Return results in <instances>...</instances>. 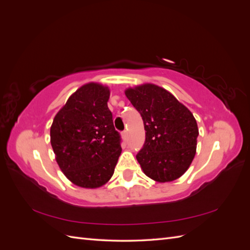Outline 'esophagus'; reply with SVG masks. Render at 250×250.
Listing matches in <instances>:
<instances>
[{
	"label": "esophagus",
	"instance_id": "obj_1",
	"mask_svg": "<svg viewBox=\"0 0 250 250\" xmlns=\"http://www.w3.org/2000/svg\"><path fill=\"white\" fill-rule=\"evenodd\" d=\"M122 138H123V140H124V141H126V140H127V138H128L127 131H123V132H122Z\"/></svg>",
	"mask_w": 250,
	"mask_h": 250
}]
</instances>
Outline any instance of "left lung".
Here are the masks:
<instances>
[{"instance_id": "8db88e82", "label": "left lung", "mask_w": 250, "mask_h": 250, "mask_svg": "<svg viewBox=\"0 0 250 250\" xmlns=\"http://www.w3.org/2000/svg\"><path fill=\"white\" fill-rule=\"evenodd\" d=\"M125 95L141 113L146 130L145 144L137 154L143 172L157 183L184 175L194 160L199 134L193 113L152 83L126 88Z\"/></svg>"}]
</instances>
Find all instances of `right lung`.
I'll return each instance as SVG.
<instances>
[{"label":"right lung","instance_id":"1","mask_svg":"<svg viewBox=\"0 0 250 250\" xmlns=\"http://www.w3.org/2000/svg\"><path fill=\"white\" fill-rule=\"evenodd\" d=\"M110 90L89 82L73 93L53 120L51 145L60 170L80 188H97L111 178L122 152L107 106Z\"/></svg>","mask_w":250,"mask_h":250}]
</instances>
